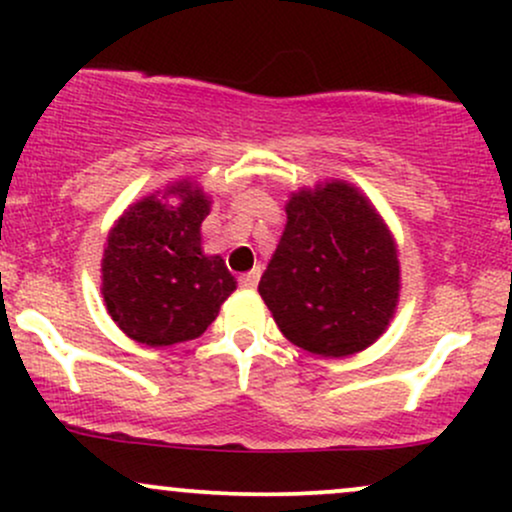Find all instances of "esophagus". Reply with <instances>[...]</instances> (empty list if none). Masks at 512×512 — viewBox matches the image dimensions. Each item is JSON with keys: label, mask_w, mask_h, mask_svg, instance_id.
Returning a JSON list of instances; mask_svg holds the SVG:
<instances>
[{"label": "esophagus", "mask_w": 512, "mask_h": 512, "mask_svg": "<svg viewBox=\"0 0 512 512\" xmlns=\"http://www.w3.org/2000/svg\"><path fill=\"white\" fill-rule=\"evenodd\" d=\"M257 281H260V267L240 276V286H243V289H255Z\"/></svg>", "instance_id": "1"}]
</instances>
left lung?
<instances>
[{
	"label": "left lung",
	"mask_w": 512,
	"mask_h": 512,
	"mask_svg": "<svg viewBox=\"0 0 512 512\" xmlns=\"http://www.w3.org/2000/svg\"><path fill=\"white\" fill-rule=\"evenodd\" d=\"M257 291L291 344L325 358L358 354L395 315V238L349 182L303 187L286 202L284 236Z\"/></svg>",
	"instance_id": "obj_1"
}]
</instances>
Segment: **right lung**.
<instances>
[{"instance_id":"add662e5","label":"right lung","mask_w":512,"mask_h":512,"mask_svg":"<svg viewBox=\"0 0 512 512\" xmlns=\"http://www.w3.org/2000/svg\"><path fill=\"white\" fill-rule=\"evenodd\" d=\"M168 196L181 202L170 205ZM209 197L180 180L132 204L105 245L101 272L105 308L134 342L170 346L190 342L216 320L236 291V276L221 255H204L202 221Z\"/></svg>"}]
</instances>
